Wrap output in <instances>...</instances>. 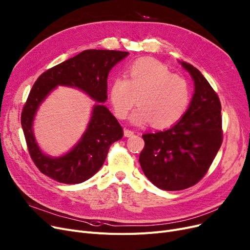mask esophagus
Instances as JSON below:
<instances>
[{"instance_id":"1","label":"esophagus","mask_w":250,"mask_h":250,"mask_svg":"<svg viewBox=\"0 0 250 250\" xmlns=\"http://www.w3.org/2000/svg\"><path fill=\"white\" fill-rule=\"evenodd\" d=\"M124 134H125V137H132V136H134V132L132 131V129H128V128H125Z\"/></svg>"}]
</instances>
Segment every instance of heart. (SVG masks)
<instances>
[{
	"instance_id": "1",
	"label": "heart",
	"mask_w": 250,
	"mask_h": 250,
	"mask_svg": "<svg viewBox=\"0 0 250 250\" xmlns=\"http://www.w3.org/2000/svg\"><path fill=\"white\" fill-rule=\"evenodd\" d=\"M110 101L115 115L125 119L137 103L132 114L136 125L151 123L164 129L175 125L186 113L190 103L187 81L173 74L156 59H139L125 69V80L115 79L110 85Z\"/></svg>"
}]
</instances>
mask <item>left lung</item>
<instances>
[{"instance_id": "left-lung-1", "label": "left lung", "mask_w": 250, "mask_h": 250, "mask_svg": "<svg viewBox=\"0 0 250 250\" xmlns=\"http://www.w3.org/2000/svg\"><path fill=\"white\" fill-rule=\"evenodd\" d=\"M194 81L186 113L166 131L144 134L139 161L159 189L179 191L197 184L208 172L223 142L222 106L218 95L193 65L181 62Z\"/></svg>"}]
</instances>
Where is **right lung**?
<instances>
[{"instance_id":"obj_1","label":"right lung","mask_w":250,"mask_h":250,"mask_svg":"<svg viewBox=\"0 0 250 250\" xmlns=\"http://www.w3.org/2000/svg\"><path fill=\"white\" fill-rule=\"evenodd\" d=\"M128 52L85 50L42 73L27 97L21 112V125L29 155L44 175L63 184H80L100 169L110 146L124 136L117 119L102 105L107 100V78L114 65ZM57 85L78 87L99 102L93 107L90 123L80 142L66 155L54 159L38 148L32 123L40 103Z\"/></svg>"}]
</instances>
